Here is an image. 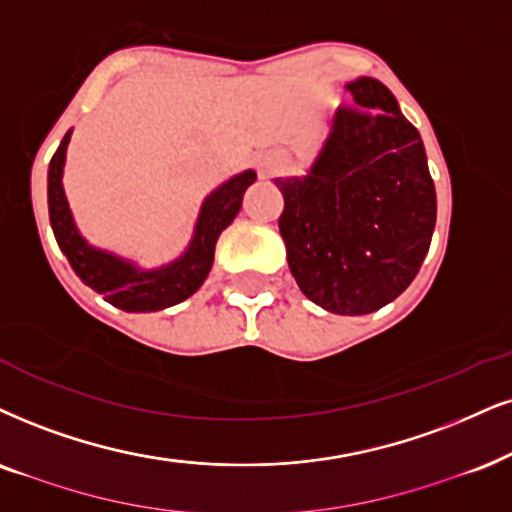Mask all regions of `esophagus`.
Returning <instances> with one entry per match:
<instances>
[{"label":"esophagus","instance_id":"34e87169","mask_svg":"<svg viewBox=\"0 0 512 512\" xmlns=\"http://www.w3.org/2000/svg\"><path fill=\"white\" fill-rule=\"evenodd\" d=\"M283 167H286V160L281 158V155H267V158H262L260 163V174L262 177H274V174L283 172Z\"/></svg>","mask_w":512,"mask_h":512}]
</instances>
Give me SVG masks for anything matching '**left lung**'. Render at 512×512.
Masks as SVG:
<instances>
[{"label":"left lung","instance_id":"1","mask_svg":"<svg viewBox=\"0 0 512 512\" xmlns=\"http://www.w3.org/2000/svg\"><path fill=\"white\" fill-rule=\"evenodd\" d=\"M331 137L307 177L276 179L288 267L333 314L378 312L416 278L437 219L418 129L373 77L347 84Z\"/></svg>","mask_w":512,"mask_h":512}]
</instances>
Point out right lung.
Wrapping results in <instances>:
<instances>
[{"label": "right lung", "instance_id": "add662e5", "mask_svg": "<svg viewBox=\"0 0 512 512\" xmlns=\"http://www.w3.org/2000/svg\"><path fill=\"white\" fill-rule=\"evenodd\" d=\"M68 139L70 132L63 137L49 163V219L58 248L68 257L75 274L122 312H158L196 293L215 260L217 238L241 210L243 193L255 181V172L238 174L205 200L196 224V236L181 260L158 271H139L108 252L94 250L77 234L61 184Z\"/></svg>", "mask_w": 512, "mask_h": 512}]
</instances>
